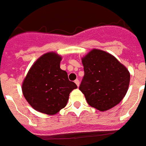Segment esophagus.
<instances>
[{
	"mask_svg": "<svg viewBox=\"0 0 146 146\" xmlns=\"http://www.w3.org/2000/svg\"><path fill=\"white\" fill-rule=\"evenodd\" d=\"M74 83L76 84V85H77V86H78V87H79V84H80V83H79V80H78V79L74 80Z\"/></svg>",
	"mask_w": 146,
	"mask_h": 146,
	"instance_id": "obj_1",
	"label": "esophagus"
}]
</instances>
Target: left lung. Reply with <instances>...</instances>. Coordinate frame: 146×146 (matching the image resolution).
<instances>
[{
  "instance_id": "8db88e82",
  "label": "left lung",
  "mask_w": 146,
  "mask_h": 146,
  "mask_svg": "<svg viewBox=\"0 0 146 146\" xmlns=\"http://www.w3.org/2000/svg\"><path fill=\"white\" fill-rule=\"evenodd\" d=\"M84 76L79 90L87 103L104 111L117 106L127 92L130 74L114 56L93 49L82 58Z\"/></svg>"
}]
</instances>
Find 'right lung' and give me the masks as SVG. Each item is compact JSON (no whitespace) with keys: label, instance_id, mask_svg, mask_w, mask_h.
I'll use <instances>...</instances> for the list:
<instances>
[{"label":"right lung","instance_id":"right-lung-1","mask_svg":"<svg viewBox=\"0 0 146 146\" xmlns=\"http://www.w3.org/2000/svg\"><path fill=\"white\" fill-rule=\"evenodd\" d=\"M62 56L50 52L39 57L23 80L22 90L30 106L39 112L53 115L66 107L77 85L60 68Z\"/></svg>","mask_w":146,"mask_h":146}]
</instances>
